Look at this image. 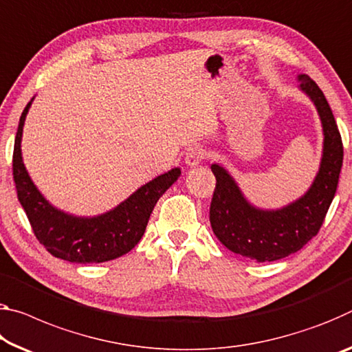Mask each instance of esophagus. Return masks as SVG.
I'll list each match as a JSON object with an SVG mask.
<instances>
[{
    "label": "esophagus",
    "instance_id": "34e87169",
    "mask_svg": "<svg viewBox=\"0 0 352 352\" xmlns=\"http://www.w3.org/2000/svg\"><path fill=\"white\" fill-rule=\"evenodd\" d=\"M205 156H206V153L202 148H191V150H188L185 155V163L191 167H196L202 163V161L205 160Z\"/></svg>",
    "mask_w": 352,
    "mask_h": 352
}]
</instances>
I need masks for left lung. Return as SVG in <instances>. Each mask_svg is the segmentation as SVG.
Segmentation results:
<instances>
[{
    "instance_id": "obj_1",
    "label": "left lung",
    "mask_w": 352,
    "mask_h": 352,
    "mask_svg": "<svg viewBox=\"0 0 352 352\" xmlns=\"http://www.w3.org/2000/svg\"><path fill=\"white\" fill-rule=\"evenodd\" d=\"M298 81L300 91L315 104L324 136L320 169L304 196L277 210L258 208L244 197L226 167L211 164L216 177L211 228L228 250L258 263L298 252L316 235L336 196L342 170L343 144L331 106L309 75H299Z\"/></svg>"
}]
</instances>
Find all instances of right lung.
<instances>
[{
    "label": "right lung",
    "instance_id": "add662e5",
    "mask_svg": "<svg viewBox=\"0 0 352 352\" xmlns=\"http://www.w3.org/2000/svg\"><path fill=\"white\" fill-rule=\"evenodd\" d=\"M32 100L20 117L12 169L16 196L38 243L56 258L81 265L103 263L130 252L141 241L153 206L180 177V167H174L138 188L130 197L103 214L86 217L58 210L32 183L21 156L23 125Z\"/></svg>",
    "mask_w": 352,
    "mask_h": 352
}]
</instances>
